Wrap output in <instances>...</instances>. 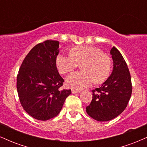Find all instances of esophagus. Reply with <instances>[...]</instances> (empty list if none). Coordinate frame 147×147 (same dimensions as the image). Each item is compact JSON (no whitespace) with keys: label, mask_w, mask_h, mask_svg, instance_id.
Listing matches in <instances>:
<instances>
[{"label":"esophagus","mask_w":147,"mask_h":147,"mask_svg":"<svg viewBox=\"0 0 147 147\" xmlns=\"http://www.w3.org/2000/svg\"><path fill=\"white\" fill-rule=\"evenodd\" d=\"M72 92L73 94H75V93H79V92H81V90H75V89H72Z\"/></svg>","instance_id":"34e87169"}]
</instances>
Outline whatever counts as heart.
Returning <instances> with one entry per match:
<instances>
[{
  "instance_id": "b5f03b06",
  "label": "heart",
  "mask_w": 147,
  "mask_h": 147,
  "mask_svg": "<svg viewBox=\"0 0 147 147\" xmlns=\"http://www.w3.org/2000/svg\"><path fill=\"white\" fill-rule=\"evenodd\" d=\"M81 63H83V71L73 72L66 78L65 83L68 87L80 90L90 86L93 79L95 83H102L110 75L111 58L95 47H74L70 55L59 54L56 59L57 68L61 74L70 72Z\"/></svg>"
}]
</instances>
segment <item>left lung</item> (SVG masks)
<instances>
[{
	"instance_id": "left-lung-1",
	"label": "left lung",
	"mask_w": 147,
	"mask_h": 147,
	"mask_svg": "<svg viewBox=\"0 0 147 147\" xmlns=\"http://www.w3.org/2000/svg\"><path fill=\"white\" fill-rule=\"evenodd\" d=\"M110 52L113 60L112 74L100 87L92 90V101L86 107L88 115L99 122L111 120L122 113L132 93L131 75L124 57L114 46Z\"/></svg>"
}]
</instances>
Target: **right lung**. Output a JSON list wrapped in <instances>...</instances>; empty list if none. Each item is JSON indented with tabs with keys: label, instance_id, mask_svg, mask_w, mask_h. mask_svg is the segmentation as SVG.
<instances>
[{
	"label": "right lung",
	"instance_id": "1",
	"mask_svg": "<svg viewBox=\"0 0 147 147\" xmlns=\"http://www.w3.org/2000/svg\"><path fill=\"white\" fill-rule=\"evenodd\" d=\"M59 42L47 40L25 57L16 79L20 102L30 116L45 121L59 113L71 90H61L63 79L57 70Z\"/></svg>",
	"mask_w": 147,
	"mask_h": 147
}]
</instances>
